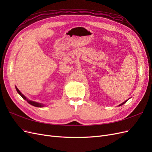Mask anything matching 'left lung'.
Returning <instances> with one entry per match:
<instances>
[{
    "label": "left lung",
    "instance_id": "left-lung-1",
    "mask_svg": "<svg viewBox=\"0 0 152 152\" xmlns=\"http://www.w3.org/2000/svg\"><path fill=\"white\" fill-rule=\"evenodd\" d=\"M128 99H127V100H128ZM127 100H126V101H125V102H123V103H121V104H119V105H118V106H121V105H122V104H124V103H126V102H127Z\"/></svg>",
    "mask_w": 152,
    "mask_h": 152
}]
</instances>
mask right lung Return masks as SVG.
<instances>
[{"label":"right lung","mask_w":152,"mask_h":152,"mask_svg":"<svg viewBox=\"0 0 152 152\" xmlns=\"http://www.w3.org/2000/svg\"><path fill=\"white\" fill-rule=\"evenodd\" d=\"M16 89L17 92L18 93V94H19L24 99H25L26 102H28L29 104L33 105V106H34V107H44V104H42L37 103V102H33V101H31V100H29V99H27L25 97V96L21 93V92L19 91V89H18L16 87Z\"/></svg>","instance_id":"add662e5"}]
</instances>
